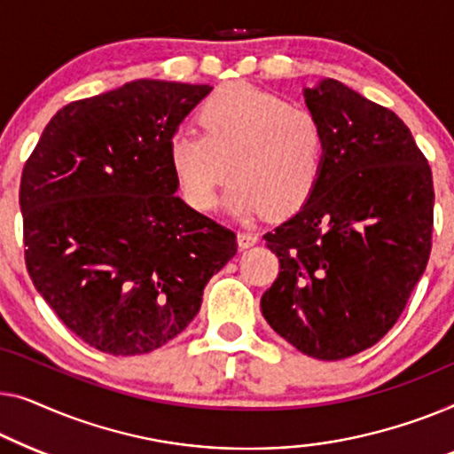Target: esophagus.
<instances>
[{
	"instance_id": "esophagus-1",
	"label": "esophagus",
	"mask_w": 454,
	"mask_h": 454,
	"mask_svg": "<svg viewBox=\"0 0 454 454\" xmlns=\"http://www.w3.org/2000/svg\"><path fill=\"white\" fill-rule=\"evenodd\" d=\"M253 245H257V234L247 232V230H240V232H239V247L240 248H248V247H253Z\"/></svg>"
}]
</instances>
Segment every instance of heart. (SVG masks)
<instances>
[{
	"mask_svg": "<svg viewBox=\"0 0 454 454\" xmlns=\"http://www.w3.org/2000/svg\"><path fill=\"white\" fill-rule=\"evenodd\" d=\"M197 131L168 139V164L184 200L207 212L228 172L226 206L236 215L302 207L321 181L327 137L304 106L247 84L222 86L197 111ZM231 166H227V162Z\"/></svg>",
	"mask_w": 454,
	"mask_h": 454,
	"instance_id": "b5f03b06",
	"label": "heart"
}]
</instances>
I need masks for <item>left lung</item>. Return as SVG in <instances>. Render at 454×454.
<instances>
[{
  "label": "left lung",
  "instance_id": "8db88e82",
  "mask_svg": "<svg viewBox=\"0 0 454 454\" xmlns=\"http://www.w3.org/2000/svg\"><path fill=\"white\" fill-rule=\"evenodd\" d=\"M327 152L310 200L263 239L279 273L261 298L278 335L343 360L388 333L432 251L434 184L397 114L337 80L304 88Z\"/></svg>",
  "mask_w": 454,
  "mask_h": 454
}]
</instances>
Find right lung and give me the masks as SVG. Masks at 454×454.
<instances>
[{"instance_id": "right-lung-1", "label": "right lung", "mask_w": 454, "mask_h": 454, "mask_svg": "<svg viewBox=\"0 0 454 454\" xmlns=\"http://www.w3.org/2000/svg\"><path fill=\"white\" fill-rule=\"evenodd\" d=\"M207 84L127 82L69 102L24 164V259L69 331L113 356L154 352L200 312L236 234L175 195L168 139Z\"/></svg>"}]
</instances>
